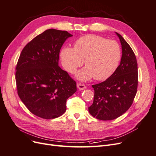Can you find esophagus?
<instances>
[{
    "mask_svg": "<svg viewBox=\"0 0 156 156\" xmlns=\"http://www.w3.org/2000/svg\"><path fill=\"white\" fill-rule=\"evenodd\" d=\"M77 88L80 90H84V89L87 88V85H85V84H84L83 83H77Z\"/></svg>",
    "mask_w": 156,
    "mask_h": 156,
    "instance_id": "esophagus-1",
    "label": "esophagus"
}]
</instances>
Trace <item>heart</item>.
Here are the masks:
<instances>
[{"label": "heart", "mask_w": 156, "mask_h": 156, "mask_svg": "<svg viewBox=\"0 0 156 156\" xmlns=\"http://www.w3.org/2000/svg\"><path fill=\"white\" fill-rule=\"evenodd\" d=\"M60 57L64 69L72 73L84 62L86 67L77 73L78 79L86 81L94 77L98 81H103L111 77L118 68L121 50L115 40L88 34L75 41L74 48L64 46Z\"/></svg>", "instance_id": "heart-1"}]
</instances>
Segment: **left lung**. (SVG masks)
I'll list each match as a JSON object with an SVG mask.
<instances>
[{
    "label": "left lung",
    "instance_id": "1",
    "mask_svg": "<svg viewBox=\"0 0 156 156\" xmlns=\"http://www.w3.org/2000/svg\"><path fill=\"white\" fill-rule=\"evenodd\" d=\"M122 56L120 65L105 81L94 84V97L88 111L101 120H112L129 109L137 91V62L133 51L119 33Z\"/></svg>",
    "mask_w": 156,
    "mask_h": 156
}]
</instances>
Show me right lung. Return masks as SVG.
<instances>
[{"label": "right lung", "mask_w": 156, "mask_h": 156, "mask_svg": "<svg viewBox=\"0 0 156 156\" xmlns=\"http://www.w3.org/2000/svg\"><path fill=\"white\" fill-rule=\"evenodd\" d=\"M72 35L48 29L23 48L16 65L17 94L28 109L44 119H53L66 110V100L77 91L76 82L58 66L60 50Z\"/></svg>", "instance_id": "right-lung-1"}]
</instances>
